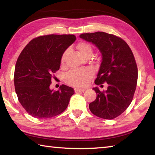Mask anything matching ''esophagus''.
Wrapping results in <instances>:
<instances>
[{
  "mask_svg": "<svg viewBox=\"0 0 155 155\" xmlns=\"http://www.w3.org/2000/svg\"><path fill=\"white\" fill-rule=\"evenodd\" d=\"M86 90V89H85V88H79V87H77V88H75L74 89V91L77 93V92H78V91H85Z\"/></svg>",
  "mask_w": 155,
  "mask_h": 155,
  "instance_id": "34e87169",
  "label": "esophagus"
}]
</instances>
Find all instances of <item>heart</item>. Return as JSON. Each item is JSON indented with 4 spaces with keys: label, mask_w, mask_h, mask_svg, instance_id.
<instances>
[{
    "label": "heart",
    "mask_w": 155,
    "mask_h": 155,
    "mask_svg": "<svg viewBox=\"0 0 155 155\" xmlns=\"http://www.w3.org/2000/svg\"><path fill=\"white\" fill-rule=\"evenodd\" d=\"M77 49L81 53L83 57H87L90 56L93 53L92 47L89 43L86 42H80L77 44ZM67 51L64 52L61 58V62L64 63L65 60ZM92 72L90 70L87 68L80 69V70H73L70 71L68 74L66 75L65 79L66 81L70 85L83 87L86 85L88 82L90 77H91Z\"/></svg>",
    "instance_id": "heart-1"
}]
</instances>
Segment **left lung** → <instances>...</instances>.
I'll return each instance as SVG.
<instances>
[{
	"label": "left lung",
	"instance_id": "1",
	"mask_svg": "<svg viewBox=\"0 0 155 155\" xmlns=\"http://www.w3.org/2000/svg\"><path fill=\"white\" fill-rule=\"evenodd\" d=\"M80 38L95 45L102 53V63L95 84L106 83L108 85L106 91L93 88L97 97L89 104L90 110L100 118L113 119L121 114L133 100L137 81L134 55L124 40L111 34L84 33Z\"/></svg>",
	"mask_w": 155,
	"mask_h": 155
}]
</instances>
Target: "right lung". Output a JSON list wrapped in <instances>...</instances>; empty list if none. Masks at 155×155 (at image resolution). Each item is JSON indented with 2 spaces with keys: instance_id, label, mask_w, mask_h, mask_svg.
Masks as SVG:
<instances>
[{
  "instance_id": "obj_1",
  "label": "right lung",
  "mask_w": 155,
  "mask_h": 155,
  "mask_svg": "<svg viewBox=\"0 0 155 155\" xmlns=\"http://www.w3.org/2000/svg\"><path fill=\"white\" fill-rule=\"evenodd\" d=\"M76 40L73 35H48L33 38L17 60L14 85L18 100L31 116L47 119L66 109L73 88L61 85L51 90V78L60 69L61 55Z\"/></svg>"
}]
</instances>
